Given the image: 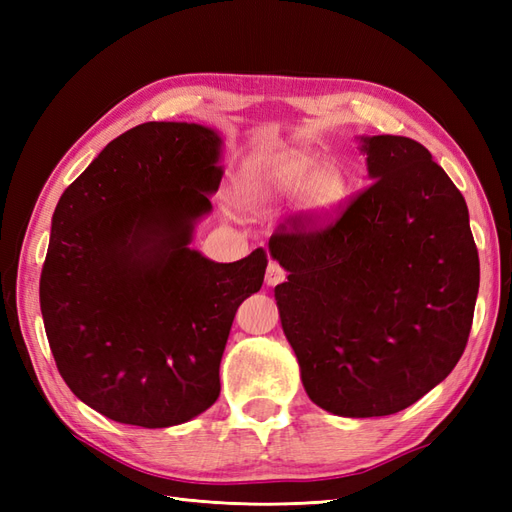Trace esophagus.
Returning <instances> with one entry per match:
<instances>
[{"instance_id":"esophagus-1","label":"esophagus","mask_w":512,"mask_h":512,"mask_svg":"<svg viewBox=\"0 0 512 512\" xmlns=\"http://www.w3.org/2000/svg\"><path fill=\"white\" fill-rule=\"evenodd\" d=\"M286 280V269L280 265V262H269L267 273H265V282L267 286H277Z\"/></svg>"}]
</instances>
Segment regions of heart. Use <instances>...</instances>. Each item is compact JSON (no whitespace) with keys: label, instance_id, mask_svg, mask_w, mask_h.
<instances>
[{"label":"heart","instance_id":"heart-1","mask_svg":"<svg viewBox=\"0 0 512 512\" xmlns=\"http://www.w3.org/2000/svg\"><path fill=\"white\" fill-rule=\"evenodd\" d=\"M239 192L245 207L271 209L297 194L299 211L309 222H322L339 207L346 183L339 168L322 162L305 147H290L258 156L239 170Z\"/></svg>","mask_w":512,"mask_h":512}]
</instances>
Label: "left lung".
Returning a JSON list of instances; mask_svg holds the SVG:
<instances>
[{"label":"left lung","mask_w":512,"mask_h":512,"mask_svg":"<svg viewBox=\"0 0 512 512\" xmlns=\"http://www.w3.org/2000/svg\"><path fill=\"white\" fill-rule=\"evenodd\" d=\"M361 151L371 183L331 224L294 218L269 241L305 393L350 418L395 414L451 374L480 280L468 205L431 153L391 134Z\"/></svg>","instance_id":"8db88e82"}]
</instances>
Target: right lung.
Returning a JSON list of instances; mask_svg holds the SVG:
<instances>
[{
  "label": "right lung",
  "mask_w": 512,
  "mask_h": 512,
  "mask_svg": "<svg viewBox=\"0 0 512 512\" xmlns=\"http://www.w3.org/2000/svg\"><path fill=\"white\" fill-rule=\"evenodd\" d=\"M222 138L149 121L108 143L61 194L40 275L61 378L106 418L147 429L192 421L220 397V361L267 252L213 262L192 250L224 170Z\"/></svg>",
  "instance_id": "add662e5"
}]
</instances>
